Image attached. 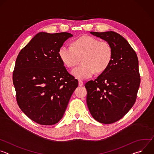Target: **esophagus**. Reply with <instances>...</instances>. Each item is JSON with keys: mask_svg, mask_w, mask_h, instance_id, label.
I'll list each match as a JSON object with an SVG mask.
<instances>
[{"mask_svg": "<svg viewBox=\"0 0 154 154\" xmlns=\"http://www.w3.org/2000/svg\"><path fill=\"white\" fill-rule=\"evenodd\" d=\"M79 86H82V85H83V82L82 80H79Z\"/></svg>", "mask_w": 154, "mask_h": 154, "instance_id": "34e87169", "label": "esophagus"}]
</instances>
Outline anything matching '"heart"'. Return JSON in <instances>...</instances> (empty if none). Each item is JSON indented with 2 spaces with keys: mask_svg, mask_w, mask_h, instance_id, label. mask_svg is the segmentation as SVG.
Segmentation results:
<instances>
[{
  "mask_svg": "<svg viewBox=\"0 0 154 154\" xmlns=\"http://www.w3.org/2000/svg\"><path fill=\"white\" fill-rule=\"evenodd\" d=\"M59 57L68 68H72L82 58V66L72 71L74 76L79 79L91 77L96 71L103 72L111 63L113 49L106 41H99L91 36H84L76 39L72 46H62L58 51Z\"/></svg>",
  "mask_w": 154,
  "mask_h": 154,
  "instance_id": "1",
  "label": "heart"
}]
</instances>
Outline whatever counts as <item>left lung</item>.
Masks as SVG:
<instances>
[{
  "label": "left lung",
  "instance_id": "8db88e82",
  "mask_svg": "<svg viewBox=\"0 0 154 154\" xmlns=\"http://www.w3.org/2000/svg\"><path fill=\"white\" fill-rule=\"evenodd\" d=\"M90 33L110 44L113 56L96 79L85 83L86 103L94 119L112 124L121 119L136 101L140 84L138 57L121 35L112 31Z\"/></svg>",
  "mask_w": 154,
  "mask_h": 154
}]
</instances>
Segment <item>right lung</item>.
<instances>
[{"label":"right lung","mask_w":154,"mask_h":154,"mask_svg":"<svg viewBox=\"0 0 154 154\" xmlns=\"http://www.w3.org/2000/svg\"><path fill=\"white\" fill-rule=\"evenodd\" d=\"M71 33L39 32L19 53L13 73L17 105L34 122L57 123L78 86L58 51Z\"/></svg>","instance_id":"right-lung-1"}]
</instances>
